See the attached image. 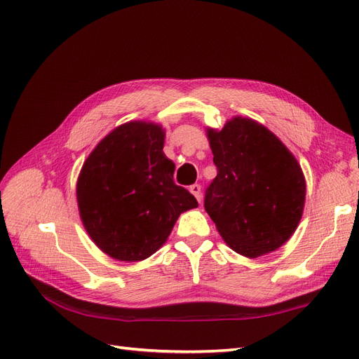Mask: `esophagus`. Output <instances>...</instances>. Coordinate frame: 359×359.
Returning a JSON list of instances; mask_svg holds the SVG:
<instances>
[{
    "label": "esophagus",
    "mask_w": 359,
    "mask_h": 359,
    "mask_svg": "<svg viewBox=\"0 0 359 359\" xmlns=\"http://www.w3.org/2000/svg\"><path fill=\"white\" fill-rule=\"evenodd\" d=\"M190 191H191L193 196L198 199V202L202 201V189H201L199 184H193V186H190Z\"/></svg>",
    "instance_id": "1"
}]
</instances>
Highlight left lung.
<instances>
[{
	"mask_svg": "<svg viewBox=\"0 0 359 359\" xmlns=\"http://www.w3.org/2000/svg\"><path fill=\"white\" fill-rule=\"evenodd\" d=\"M217 177L203 206L233 252L259 257L295 232L306 202L299 163L266 127L235 116L217 132L206 130Z\"/></svg>",
	"mask_w": 359,
	"mask_h": 359,
	"instance_id": "1",
	"label": "left lung"
}]
</instances>
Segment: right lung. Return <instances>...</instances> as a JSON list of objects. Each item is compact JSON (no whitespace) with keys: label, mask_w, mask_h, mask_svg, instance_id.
Returning a JSON list of instances; mask_svg holds the SVG:
<instances>
[{"label":"right lung","mask_w":359,"mask_h":359,"mask_svg":"<svg viewBox=\"0 0 359 359\" xmlns=\"http://www.w3.org/2000/svg\"><path fill=\"white\" fill-rule=\"evenodd\" d=\"M165 130L130 121L100 140L76 186L82 223L103 253L124 262L154 255L181 212L198 201L173 182L175 165L163 153Z\"/></svg>","instance_id":"1"}]
</instances>
